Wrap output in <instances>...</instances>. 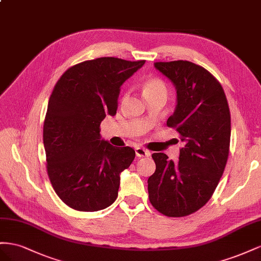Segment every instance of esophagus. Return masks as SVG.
<instances>
[{"instance_id": "34e87169", "label": "esophagus", "mask_w": 261, "mask_h": 261, "mask_svg": "<svg viewBox=\"0 0 261 261\" xmlns=\"http://www.w3.org/2000/svg\"><path fill=\"white\" fill-rule=\"evenodd\" d=\"M136 154L138 158H147V156H150V152L143 147H137L136 148Z\"/></svg>"}]
</instances>
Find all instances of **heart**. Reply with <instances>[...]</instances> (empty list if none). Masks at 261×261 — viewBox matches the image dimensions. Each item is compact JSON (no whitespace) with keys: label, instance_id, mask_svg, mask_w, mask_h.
Listing matches in <instances>:
<instances>
[{"label":"heart","instance_id":"b5f03b06","mask_svg":"<svg viewBox=\"0 0 261 261\" xmlns=\"http://www.w3.org/2000/svg\"><path fill=\"white\" fill-rule=\"evenodd\" d=\"M167 86L165 82H163L159 77H150L144 81L143 93L145 97L153 95H165L167 96Z\"/></svg>","mask_w":261,"mask_h":261}]
</instances>
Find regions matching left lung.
Returning <instances> with one entry per match:
<instances>
[{
  "label": "left lung",
  "mask_w": 261,
  "mask_h": 261,
  "mask_svg": "<svg viewBox=\"0 0 261 261\" xmlns=\"http://www.w3.org/2000/svg\"><path fill=\"white\" fill-rule=\"evenodd\" d=\"M177 93L167 125L180 135L179 161L154 153L155 173L148 178L150 202L166 217L195 213L212 197L228 158L230 115L220 82L202 66L178 60L154 63Z\"/></svg>",
  "instance_id": "8db88e82"
}]
</instances>
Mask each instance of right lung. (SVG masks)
Wrapping results in <instances>:
<instances>
[{"label": "right lung", "mask_w": 261, "mask_h": 261, "mask_svg": "<svg viewBox=\"0 0 261 261\" xmlns=\"http://www.w3.org/2000/svg\"><path fill=\"white\" fill-rule=\"evenodd\" d=\"M144 63L113 57L84 61L66 70L52 91L43 123L48 176L74 210H102L118 197L120 174L136 152L101 140L99 126L116 115L121 85Z\"/></svg>", "instance_id": "1"}]
</instances>
